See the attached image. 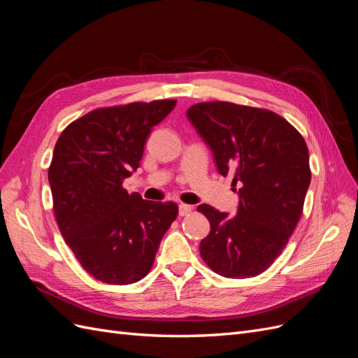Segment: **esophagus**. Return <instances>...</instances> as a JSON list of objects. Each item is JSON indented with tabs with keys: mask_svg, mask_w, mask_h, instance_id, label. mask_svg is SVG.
<instances>
[{
	"mask_svg": "<svg viewBox=\"0 0 358 358\" xmlns=\"http://www.w3.org/2000/svg\"><path fill=\"white\" fill-rule=\"evenodd\" d=\"M191 206L188 204H179V216H187L191 213Z\"/></svg>",
	"mask_w": 358,
	"mask_h": 358,
	"instance_id": "esophagus-1",
	"label": "esophagus"
}]
</instances>
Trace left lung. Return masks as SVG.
Listing matches in <instances>:
<instances>
[{"label":"left lung","mask_w":358,"mask_h":358,"mask_svg":"<svg viewBox=\"0 0 358 358\" xmlns=\"http://www.w3.org/2000/svg\"><path fill=\"white\" fill-rule=\"evenodd\" d=\"M212 149L222 176L239 183L237 215L200 204L210 233L200 255L224 278H254L284 251L303 212L310 183L305 138L278 113L229 101H206L187 110Z\"/></svg>","instance_id":"left-lung-1"}]
</instances>
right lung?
Masks as SVG:
<instances>
[{
  "instance_id": "1",
  "label": "right lung",
  "mask_w": 358,
  "mask_h": 358,
  "mask_svg": "<svg viewBox=\"0 0 358 358\" xmlns=\"http://www.w3.org/2000/svg\"><path fill=\"white\" fill-rule=\"evenodd\" d=\"M176 100L100 107L61 133L49 166L53 213L80 266L96 280L128 285L152 268L162 236L178 216L173 201L128 194L146 138Z\"/></svg>"
}]
</instances>
